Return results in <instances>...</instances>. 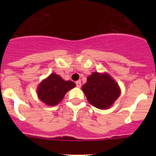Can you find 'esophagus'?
<instances>
[{
    "instance_id": "1",
    "label": "esophagus",
    "mask_w": 156,
    "mask_h": 156,
    "mask_svg": "<svg viewBox=\"0 0 156 156\" xmlns=\"http://www.w3.org/2000/svg\"><path fill=\"white\" fill-rule=\"evenodd\" d=\"M76 85L77 87H81V82H80V80L76 81Z\"/></svg>"
}]
</instances>
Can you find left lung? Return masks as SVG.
<instances>
[{"instance_id": "8db88e82", "label": "left lung", "mask_w": 156, "mask_h": 156, "mask_svg": "<svg viewBox=\"0 0 156 156\" xmlns=\"http://www.w3.org/2000/svg\"><path fill=\"white\" fill-rule=\"evenodd\" d=\"M90 104L100 109L109 108L119 98L120 90L115 80L108 74L93 73L82 87Z\"/></svg>"}]
</instances>
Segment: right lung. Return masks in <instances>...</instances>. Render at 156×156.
<instances>
[{"label":"right lung","instance_id":"obj_1","mask_svg":"<svg viewBox=\"0 0 156 156\" xmlns=\"http://www.w3.org/2000/svg\"><path fill=\"white\" fill-rule=\"evenodd\" d=\"M75 86L73 81H66L60 76L52 73L40 83L37 88V94L45 104L56 105L62 100L66 92Z\"/></svg>","mask_w":156,"mask_h":156}]
</instances>
